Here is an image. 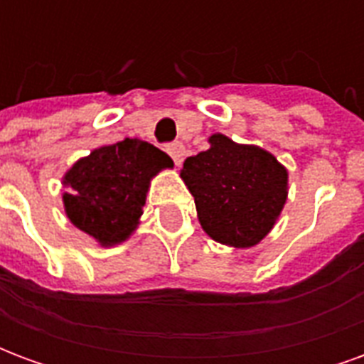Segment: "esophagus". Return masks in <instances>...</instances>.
<instances>
[{
  "instance_id": "esophagus-1",
  "label": "esophagus",
  "mask_w": 364,
  "mask_h": 364,
  "mask_svg": "<svg viewBox=\"0 0 364 364\" xmlns=\"http://www.w3.org/2000/svg\"><path fill=\"white\" fill-rule=\"evenodd\" d=\"M167 154L173 158L175 166H181L183 161V156H185V146L181 142H173L167 146Z\"/></svg>"
}]
</instances>
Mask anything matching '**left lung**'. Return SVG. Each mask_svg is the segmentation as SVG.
Masks as SVG:
<instances>
[{
    "mask_svg": "<svg viewBox=\"0 0 364 364\" xmlns=\"http://www.w3.org/2000/svg\"><path fill=\"white\" fill-rule=\"evenodd\" d=\"M210 148L185 159L181 177L208 236L234 247L259 244L287 200V169L257 146L210 136Z\"/></svg>",
    "mask_w": 364,
    "mask_h": 364,
    "instance_id": "8db88e82",
    "label": "left lung"
}]
</instances>
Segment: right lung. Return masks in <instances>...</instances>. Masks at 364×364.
<instances>
[{"label": "right lung", "mask_w": 364, "mask_h": 364, "mask_svg": "<svg viewBox=\"0 0 364 364\" xmlns=\"http://www.w3.org/2000/svg\"><path fill=\"white\" fill-rule=\"evenodd\" d=\"M164 167H173V159L138 138L93 150L64 177L68 218L101 245L124 242L142 214L150 179Z\"/></svg>", "instance_id": "add662e5"}]
</instances>
